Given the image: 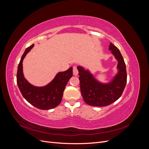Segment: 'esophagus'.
I'll use <instances>...</instances> for the list:
<instances>
[{
	"mask_svg": "<svg viewBox=\"0 0 149 149\" xmlns=\"http://www.w3.org/2000/svg\"><path fill=\"white\" fill-rule=\"evenodd\" d=\"M73 74H74V76L78 75V69H77V67H76V66H73Z\"/></svg>",
	"mask_w": 149,
	"mask_h": 149,
	"instance_id": "obj_1",
	"label": "esophagus"
}]
</instances>
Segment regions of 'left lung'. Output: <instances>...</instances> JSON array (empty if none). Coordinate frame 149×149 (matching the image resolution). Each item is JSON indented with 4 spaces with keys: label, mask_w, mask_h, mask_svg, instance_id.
Returning <instances> with one entry per match:
<instances>
[{
    "label": "left lung",
    "mask_w": 149,
    "mask_h": 149,
    "mask_svg": "<svg viewBox=\"0 0 149 149\" xmlns=\"http://www.w3.org/2000/svg\"><path fill=\"white\" fill-rule=\"evenodd\" d=\"M109 49L118 61V72L110 81L102 83L89 70L78 66L80 89L84 102L93 106H106L121 96L127 83V72L124 58L119 49L110 43Z\"/></svg>",
    "instance_id": "left-lung-1"
}]
</instances>
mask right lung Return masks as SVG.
Listing matches in <instances>:
<instances>
[{"label": "right lung", "mask_w": 149, "mask_h": 149, "mask_svg": "<svg viewBox=\"0 0 149 149\" xmlns=\"http://www.w3.org/2000/svg\"><path fill=\"white\" fill-rule=\"evenodd\" d=\"M34 46L31 45L25 49L18 66L17 83L22 96L31 105L40 109H53L60 104L68 81L73 76V67L58 73L55 78L45 86H35L25 78L23 73L24 59Z\"/></svg>", "instance_id": "add662e5"}]
</instances>
